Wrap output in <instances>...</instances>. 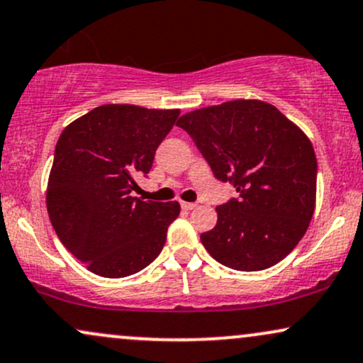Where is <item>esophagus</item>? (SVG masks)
Returning <instances> with one entry per match:
<instances>
[{"instance_id":"obj_1","label":"esophagus","mask_w":363,"mask_h":363,"mask_svg":"<svg viewBox=\"0 0 363 363\" xmlns=\"http://www.w3.org/2000/svg\"><path fill=\"white\" fill-rule=\"evenodd\" d=\"M181 208L186 209V211H189V209L196 208V203H187V201H181Z\"/></svg>"}]
</instances>
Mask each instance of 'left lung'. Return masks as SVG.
Here are the masks:
<instances>
[{"label": "left lung", "mask_w": 363, "mask_h": 363, "mask_svg": "<svg viewBox=\"0 0 363 363\" xmlns=\"http://www.w3.org/2000/svg\"><path fill=\"white\" fill-rule=\"evenodd\" d=\"M177 126L218 181L238 193L216 208V226L201 235L209 255L242 272L269 269L289 255L316 201L318 162L306 135L276 106L255 99L191 111Z\"/></svg>", "instance_id": "1"}]
</instances>
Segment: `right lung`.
Here are the masks:
<instances>
[{"mask_svg":"<svg viewBox=\"0 0 363 363\" xmlns=\"http://www.w3.org/2000/svg\"><path fill=\"white\" fill-rule=\"evenodd\" d=\"M179 110L104 104L65 126L55 145L47 209L57 237L91 272L132 276L162 252L177 201L133 198Z\"/></svg>","mask_w":363,"mask_h":363,"instance_id":"obj_1","label":"right lung"}]
</instances>
